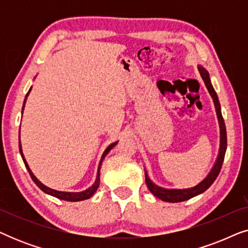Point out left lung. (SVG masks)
Segmentation results:
<instances>
[{
    "mask_svg": "<svg viewBox=\"0 0 248 248\" xmlns=\"http://www.w3.org/2000/svg\"><path fill=\"white\" fill-rule=\"evenodd\" d=\"M198 69H199L200 74H201V78L203 79V81H204V84L206 89L209 91L210 96L212 97L213 103H215L217 117H218L219 127H220V145H219L218 157H217L215 165H213L211 170L209 171V174L205 176V178L200 182L198 185L193 186V187H189V188H165V187H161V186H158L157 184H155V183L151 181L147 170L144 169L145 183H147L149 191H150L155 198L160 199L165 202H170V203L183 202V201H186V200L194 198L196 195L202 194L203 192H205L206 189L213 184V182L216 181V178L218 177L220 169H221L223 159H225V154L227 149V132H226L225 121H223L222 114H221V107H220L218 96H217L216 91L213 89L211 84L209 72L202 65H198Z\"/></svg>",
    "mask_w": 248,
    "mask_h": 248,
    "instance_id": "obj_1",
    "label": "left lung"
}]
</instances>
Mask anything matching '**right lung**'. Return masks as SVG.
Masks as SVG:
<instances>
[{"label": "right lung", "mask_w": 248, "mask_h": 248, "mask_svg": "<svg viewBox=\"0 0 248 248\" xmlns=\"http://www.w3.org/2000/svg\"><path fill=\"white\" fill-rule=\"evenodd\" d=\"M31 88L30 87V89L28 91V93L26 94L25 97V100H23V106H22V113H23V109H25V105H26V101H27V98H28L30 91H31ZM118 143V141L116 142H113V143L108 145L106 148V150L104 151L103 155H101V159L99 161V165H98V170H97V176H96V181L93 185L90 186V187H88L87 189H84V191H81V192H63V191H56V189H53L48 187V186L44 185L42 182L39 181L38 178L36 177L35 175H33V172L31 171V169L29 168V165L27 164V160L25 158V155H23V152H22V147H21V142H20V130H19V150H20V155H21L22 157V160L25 162V166L27 168V170H28L30 177L32 178V181L35 182V184L38 186V187L42 189L43 192H45L46 194H49L52 196H55V198L60 199V200H64V201H70V202H78V201H83V200H88L90 199L91 196L94 194V192L97 191L98 187H99V183H100V168H101V164H103V160L105 159V157L108 155V152H109L111 149H113L115 145Z\"/></svg>", "instance_id": "obj_1"}]
</instances>
